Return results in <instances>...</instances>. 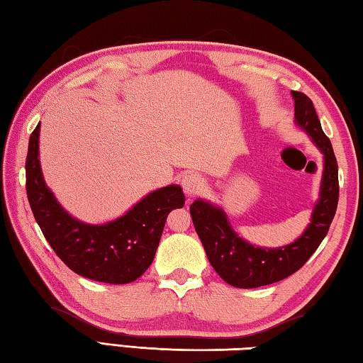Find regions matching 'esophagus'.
<instances>
[{"mask_svg":"<svg viewBox=\"0 0 363 363\" xmlns=\"http://www.w3.org/2000/svg\"><path fill=\"white\" fill-rule=\"evenodd\" d=\"M182 184H183L184 193H186V196L191 197V196H196V194L201 193V191L205 186V182H203V179H202L201 175L188 174V175L183 177Z\"/></svg>","mask_w":363,"mask_h":363,"instance_id":"1","label":"esophagus"}]
</instances>
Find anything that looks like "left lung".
<instances>
[{
    "mask_svg": "<svg viewBox=\"0 0 363 363\" xmlns=\"http://www.w3.org/2000/svg\"><path fill=\"white\" fill-rule=\"evenodd\" d=\"M296 102V123L310 135L324 155V172L319 201L314 205L311 223L296 242L281 248H259L235 234L224 210L197 199L189 211L197 235L211 267L225 283L235 288H261L288 278L308 261L329 232L338 205V164L332 143L320 128L313 101L306 94L292 91Z\"/></svg>",
    "mask_w": 363,
    "mask_h": 363,
    "instance_id": "8db88e82",
    "label": "left lung"
}]
</instances>
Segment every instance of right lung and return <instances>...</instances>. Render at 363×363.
Segmentation results:
<instances>
[{"mask_svg":"<svg viewBox=\"0 0 363 363\" xmlns=\"http://www.w3.org/2000/svg\"><path fill=\"white\" fill-rule=\"evenodd\" d=\"M39 129L31 133L26 155V194L34 220L57 256L80 277L108 284H126L153 262L167 215L184 205L179 184L143 197L123 216L106 224L72 218L47 188L39 164Z\"/></svg>","mask_w":363,"mask_h":363,"instance_id":"obj_1","label":"right lung"}]
</instances>
